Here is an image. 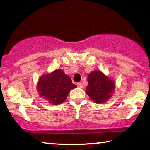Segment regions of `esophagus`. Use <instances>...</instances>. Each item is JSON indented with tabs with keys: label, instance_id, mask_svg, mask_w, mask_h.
Here are the masks:
<instances>
[{
	"label": "esophagus",
	"instance_id": "esophagus-1",
	"mask_svg": "<svg viewBox=\"0 0 150 150\" xmlns=\"http://www.w3.org/2000/svg\"><path fill=\"white\" fill-rule=\"evenodd\" d=\"M77 87H79V88H83L84 87V85H83V84L82 83H77Z\"/></svg>",
	"mask_w": 150,
	"mask_h": 150
}]
</instances>
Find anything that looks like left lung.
Listing matches in <instances>:
<instances>
[{
  "label": "left lung",
  "mask_w": 150,
  "mask_h": 150,
  "mask_svg": "<svg viewBox=\"0 0 150 150\" xmlns=\"http://www.w3.org/2000/svg\"><path fill=\"white\" fill-rule=\"evenodd\" d=\"M87 81L85 92L95 103H104L113 96L116 87L115 81L100 70L91 71L88 75Z\"/></svg>",
  "instance_id": "8db88e82"
}]
</instances>
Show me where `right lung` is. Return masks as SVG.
Wrapping results in <instances>:
<instances>
[{
    "mask_svg": "<svg viewBox=\"0 0 150 150\" xmlns=\"http://www.w3.org/2000/svg\"><path fill=\"white\" fill-rule=\"evenodd\" d=\"M77 87L71 77L61 69L42 74L39 78L37 91L40 97L53 105H59L66 100L71 90Z\"/></svg>",
    "mask_w": 150,
    "mask_h": 150,
    "instance_id": "1",
    "label": "right lung"
}]
</instances>
